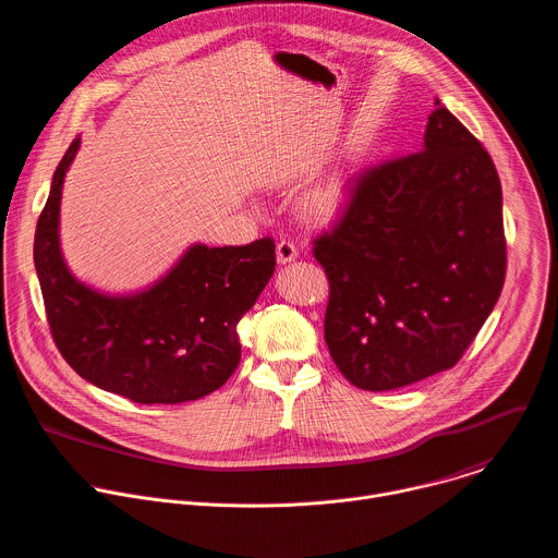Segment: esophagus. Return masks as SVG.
Returning a JSON list of instances; mask_svg holds the SVG:
<instances>
[{"mask_svg":"<svg viewBox=\"0 0 558 558\" xmlns=\"http://www.w3.org/2000/svg\"><path fill=\"white\" fill-rule=\"evenodd\" d=\"M295 258H298V247L291 241H280L276 245V260H278V265L293 263Z\"/></svg>","mask_w":558,"mask_h":558,"instance_id":"1","label":"esophagus"}]
</instances>
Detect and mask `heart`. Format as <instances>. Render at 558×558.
I'll list each match as a JSON object with an SVG mask.
<instances>
[{
  "mask_svg": "<svg viewBox=\"0 0 558 558\" xmlns=\"http://www.w3.org/2000/svg\"><path fill=\"white\" fill-rule=\"evenodd\" d=\"M343 202V185L341 181H326L317 189H313L304 199H302V213L311 221H328L332 219Z\"/></svg>",
  "mask_w": 558,
  "mask_h": 558,
  "instance_id": "heart-1",
  "label": "heart"
}]
</instances>
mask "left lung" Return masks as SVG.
Returning a JSON list of instances; mask_svg holds the SVG:
<instances>
[{"mask_svg":"<svg viewBox=\"0 0 558 558\" xmlns=\"http://www.w3.org/2000/svg\"><path fill=\"white\" fill-rule=\"evenodd\" d=\"M339 373L386 392L453 367L506 276L501 183L486 148L436 100L423 150L361 172L313 241Z\"/></svg>","mask_w":558,"mask_h":558,"instance_id":"1","label":"left lung"}]
</instances>
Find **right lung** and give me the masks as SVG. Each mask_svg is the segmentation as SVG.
<instances>
[{
    "mask_svg": "<svg viewBox=\"0 0 558 558\" xmlns=\"http://www.w3.org/2000/svg\"><path fill=\"white\" fill-rule=\"evenodd\" d=\"M76 137L59 161L35 232V269L63 359L96 388L142 405L197 401L241 361L236 324L276 269L269 236L243 247L193 245L153 287L107 295L76 280L59 243L63 181Z\"/></svg>",
    "mask_w": 558,
    "mask_h": 558,
    "instance_id": "1",
    "label": "right lung"
}]
</instances>
